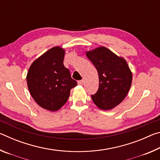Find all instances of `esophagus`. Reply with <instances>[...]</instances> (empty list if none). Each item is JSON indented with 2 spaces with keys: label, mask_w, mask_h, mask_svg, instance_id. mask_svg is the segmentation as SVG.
<instances>
[{
  "label": "esophagus",
  "mask_w": 160,
  "mask_h": 160,
  "mask_svg": "<svg viewBox=\"0 0 160 160\" xmlns=\"http://www.w3.org/2000/svg\"><path fill=\"white\" fill-rule=\"evenodd\" d=\"M83 82H84L83 80H79V81H78V85H83Z\"/></svg>",
  "instance_id": "esophagus-1"
}]
</instances>
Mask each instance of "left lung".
I'll return each instance as SVG.
<instances>
[{
	"instance_id": "left-lung-1",
	"label": "left lung",
	"mask_w": 160,
	"mask_h": 160,
	"mask_svg": "<svg viewBox=\"0 0 160 160\" xmlns=\"http://www.w3.org/2000/svg\"><path fill=\"white\" fill-rule=\"evenodd\" d=\"M99 75V89L92 95L102 110H110L122 102L131 86L132 75L126 61L104 47L86 51Z\"/></svg>"
}]
</instances>
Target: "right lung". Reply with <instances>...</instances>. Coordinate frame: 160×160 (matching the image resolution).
<instances>
[{
    "instance_id": "1",
    "label": "right lung",
    "mask_w": 160,
    "mask_h": 160,
    "mask_svg": "<svg viewBox=\"0 0 160 160\" xmlns=\"http://www.w3.org/2000/svg\"><path fill=\"white\" fill-rule=\"evenodd\" d=\"M65 50L51 48L29 67L27 83L32 98L44 109L56 112L66 104L70 90L77 85L63 65Z\"/></svg>"
}]
</instances>
